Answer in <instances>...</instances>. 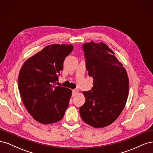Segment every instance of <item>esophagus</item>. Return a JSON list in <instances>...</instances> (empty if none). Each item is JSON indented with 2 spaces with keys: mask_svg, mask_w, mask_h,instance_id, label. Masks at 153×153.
Masks as SVG:
<instances>
[{
  "mask_svg": "<svg viewBox=\"0 0 153 153\" xmlns=\"http://www.w3.org/2000/svg\"><path fill=\"white\" fill-rule=\"evenodd\" d=\"M77 93H78V90H77V89L73 90H72V97H74V96L77 94Z\"/></svg>",
  "mask_w": 153,
  "mask_h": 153,
  "instance_id": "esophagus-1",
  "label": "esophagus"
}]
</instances>
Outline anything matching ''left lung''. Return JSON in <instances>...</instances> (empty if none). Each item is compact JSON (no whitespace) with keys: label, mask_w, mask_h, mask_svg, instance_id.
<instances>
[{"label":"left lung","mask_w":153,"mask_h":153,"mask_svg":"<svg viewBox=\"0 0 153 153\" xmlns=\"http://www.w3.org/2000/svg\"><path fill=\"white\" fill-rule=\"evenodd\" d=\"M88 75L93 86L83 91L86 100L80 107L84 122L95 128L111 125L120 115L128 96L129 81L125 68L105 44H83Z\"/></svg>","instance_id":"8db88e82"}]
</instances>
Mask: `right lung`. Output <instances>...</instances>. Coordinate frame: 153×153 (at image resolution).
I'll return each instance as SVG.
<instances>
[{
	"instance_id": "add662e5",
	"label": "right lung",
	"mask_w": 153,
	"mask_h": 153,
	"mask_svg": "<svg viewBox=\"0 0 153 153\" xmlns=\"http://www.w3.org/2000/svg\"><path fill=\"white\" fill-rule=\"evenodd\" d=\"M72 44H51L25 62L18 76V89L28 112L37 121L51 124L61 120L72 90L55 86Z\"/></svg>"
}]
</instances>
